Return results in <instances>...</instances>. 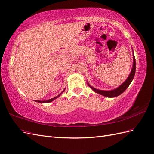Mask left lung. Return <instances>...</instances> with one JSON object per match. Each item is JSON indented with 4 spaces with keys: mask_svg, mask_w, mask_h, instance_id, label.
I'll list each match as a JSON object with an SVG mask.
<instances>
[{
    "mask_svg": "<svg viewBox=\"0 0 154 154\" xmlns=\"http://www.w3.org/2000/svg\"><path fill=\"white\" fill-rule=\"evenodd\" d=\"M133 51V66H132V69L131 70V72L129 75V76L128 78L126 79V81L121 84L119 86H118L116 88V89L112 90H99L91 86L88 82H87V84L88 85V86L91 89L94 90V91L96 92L100 95H102L104 97H117L119 95H120L122 94L123 92L126 90L127 88L130 85V83L132 81L134 77L135 73V68H136V63H135V56L134 54V51L132 49Z\"/></svg>",
    "mask_w": 154,
    "mask_h": 154,
    "instance_id": "left-lung-1",
    "label": "left lung"
}]
</instances>
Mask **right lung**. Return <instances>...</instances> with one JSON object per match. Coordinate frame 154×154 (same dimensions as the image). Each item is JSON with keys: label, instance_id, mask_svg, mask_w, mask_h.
<instances>
[{"label": "right lung", "instance_id": "1", "mask_svg": "<svg viewBox=\"0 0 154 154\" xmlns=\"http://www.w3.org/2000/svg\"><path fill=\"white\" fill-rule=\"evenodd\" d=\"M64 90H65V89L64 90H63V91L61 92V93L59 94V95H58L57 96H56L55 97H54V98H52V99H48V100H36V102H37V103H50V102H52L53 100H54L55 99H57V98H58L62 94L63 92L64 91Z\"/></svg>", "mask_w": 154, "mask_h": 154}]
</instances>
